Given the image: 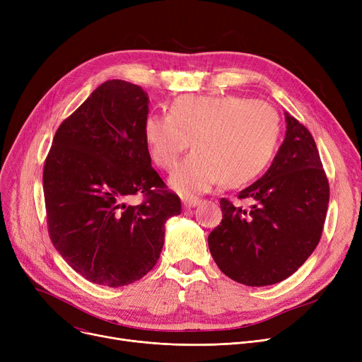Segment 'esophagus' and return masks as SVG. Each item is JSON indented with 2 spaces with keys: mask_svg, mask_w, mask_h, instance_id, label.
<instances>
[{
  "mask_svg": "<svg viewBox=\"0 0 362 362\" xmlns=\"http://www.w3.org/2000/svg\"><path fill=\"white\" fill-rule=\"evenodd\" d=\"M201 204V199L199 198H194V197H186V198H183V205L186 206V208H194V206H197V205H199Z\"/></svg>",
  "mask_w": 362,
  "mask_h": 362,
  "instance_id": "obj_1",
  "label": "esophagus"
}]
</instances>
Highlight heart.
Returning a JSON list of instances; mask_svg holds the SVG:
<instances>
[{
  "label": "heart",
  "instance_id": "b5f03b06",
  "mask_svg": "<svg viewBox=\"0 0 362 362\" xmlns=\"http://www.w3.org/2000/svg\"><path fill=\"white\" fill-rule=\"evenodd\" d=\"M144 138L154 163L173 170L183 152L195 148L171 176L182 194L208 192L226 182L242 186L270 164L280 138L279 112L267 103L238 95H182L168 114H151Z\"/></svg>",
  "mask_w": 362,
  "mask_h": 362
}]
</instances>
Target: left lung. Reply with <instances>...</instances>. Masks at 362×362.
<instances>
[{"mask_svg": "<svg viewBox=\"0 0 362 362\" xmlns=\"http://www.w3.org/2000/svg\"><path fill=\"white\" fill-rule=\"evenodd\" d=\"M286 136L261 179L239 192L250 206L221 198V223L208 236L218 269L246 286H269L292 276L320 242L329 206V180L310 130L291 114Z\"/></svg>", "mask_w": 362, "mask_h": 362, "instance_id": "8db88e82", "label": "left lung"}]
</instances>
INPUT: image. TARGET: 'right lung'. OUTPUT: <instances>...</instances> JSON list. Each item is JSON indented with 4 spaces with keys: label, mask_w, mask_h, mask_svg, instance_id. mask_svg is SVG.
I'll return each mask as SVG.
<instances>
[{
    "label": "right lung",
    "mask_w": 362,
    "mask_h": 362,
    "mask_svg": "<svg viewBox=\"0 0 362 362\" xmlns=\"http://www.w3.org/2000/svg\"><path fill=\"white\" fill-rule=\"evenodd\" d=\"M148 93L107 81L57 129L44 165L48 233L86 280L120 288L157 264L165 221L182 204L168 191L144 138ZM141 193L139 206L125 202Z\"/></svg>",
    "instance_id": "add662e5"
}]
</instances>
